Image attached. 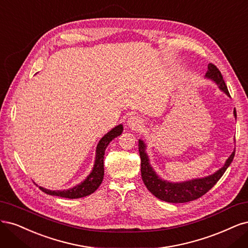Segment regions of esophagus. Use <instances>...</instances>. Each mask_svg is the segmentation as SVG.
Masks as SVG:
<instances>
[{"label": "esophagus", "mask_w": 248, "mask_h": 248, "mask_svg": "<svg viewBox=\"0 0 248 248\" xmlns=\"http://www.w3.org/2000/svg\"><path fill=\"white\" fill-rule=\"evenodd\" d=\"M127 125H129L132 130H139L142 126V122L138 116H132L127 121Z\"/></svg>", "instance_id": "34e87169"}]
</instances>
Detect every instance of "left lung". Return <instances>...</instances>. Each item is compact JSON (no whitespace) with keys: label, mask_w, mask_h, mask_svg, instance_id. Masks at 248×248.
<instances>
[{"label":"left lung","mask_w":248,"mask_h":248,"mask_svg":"<svg viewBox=\"0 0 248 248\" xmlns=\"http://www.w3.org/2000/svg\"><path fill=\"white\" fill-rule=\"evenodd\" d=\"M206 77L212 79L223 93H226L228 95H230L228 87L221 76L220 71L217 69V66L213 65V63H209ZM234 115L235 117L237 116L236 110H234ZM145 147L146 146L144 144V142L142 140H139V155L141 158L142 180L151 194L155 196L157 199L162 200V201L169 203H186L189 201H194V200H197L204 196L207 191L210 190L215 185H217V182L220 179L223 173L226 172L228 167L231 165L232 162H233V158L235 156L234 150L233 154L230 155L225 166H223L221 169L205 178H198L180 183H172L161 179L155 174V172L149 164L148 156L145 153Z\"/></svg>","instance_id":"1"}]
</instances>
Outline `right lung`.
Returning a JSON list of instances; mask_svg holds the SVG:
<instances>
[{"label":"right lung","instance_id":"add662e5","mask_svg":"<svg viewBox=\"0 0 248 248\" xmlns=\"http://www.w3.org/2000/svg\"><path fill=\"white\" fill-rule=\"evenodd\" d=\"M123 125L119 124L115 126L114 129L107 133L104 137L100 140L97 146V155H95V162L92 173L87 176V178L78 185L70 189L63 190H49L40 186V189L44 191L45 194L50 196H58L62 198L68 199H78L83 198L93 194V191L97 190L104 178V155H105V149L108 146L109 143L112 141L115 137L119 136L123 132Z\"/></svg>","mask_w":248,"mask_h":248}]
</instances>
